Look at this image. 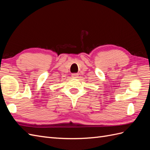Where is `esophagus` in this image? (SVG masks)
Listing matches in <instances>:
<instances>
[{
  "label": "esophagus",
  "instance_id": "1",
  "mask_svg": "<svg viewBox=\"0 0 150 150\" xmlns=\"http://www.w3.org/2000/svg\"><path fill=\"white\" fill-rule=\"evenodd\" d=\"M79 76V74L78 73H74V74H72V77L74 78H78V76Z\"/></svg>",
  "mask_w": 150,
  "mask_h": 150
}]
</instances>
